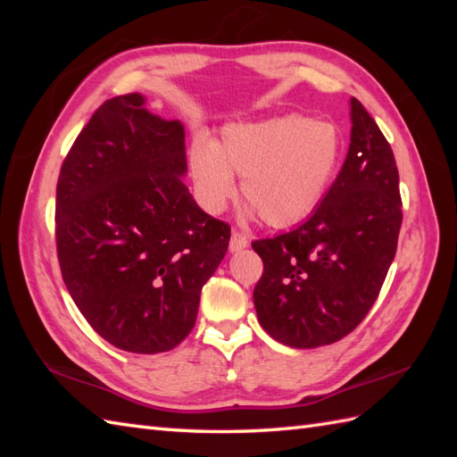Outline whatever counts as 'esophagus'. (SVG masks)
I'll return each instance as SVG.
<instances>
[{
    "label": "esophagus",
    "mask_w": 457,
    "mask_h": 457,
    "mask_svg": "<svg viewBox=\"0 0 457 457\" xmlns=\"http://www.w3.org/2000/svg\"><path fill=\"white\" fill-rule=\"evenodd\" d=\"M247 245H249V239H247L245 234H241V231H237V229L231 231V237H229V251H231V253L245 249Z\"/></svg>",
    "instance_id": "esophagus-1"
}]
</instances>
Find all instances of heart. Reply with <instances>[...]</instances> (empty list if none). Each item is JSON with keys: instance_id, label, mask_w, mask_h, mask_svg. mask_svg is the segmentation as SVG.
<instances>
[{"instance_id": "obj_1", "label": "heart", "mask_w": 457, "mask_h": 457, "mask_svg": "<svg viewBox=\"0 0 457 457\" xmlns=\"http://www.w3.org/2000/svg\"><path fill=\"white\" fill-rule=\"evenodd\" d=\"M342 139L334 125L304 115L234 123L220 141L190 147V174L202 206L220 212L234 196V174L241 194L270 228H287L312 213L332 182Z\"/></svg>"}]
</instances>
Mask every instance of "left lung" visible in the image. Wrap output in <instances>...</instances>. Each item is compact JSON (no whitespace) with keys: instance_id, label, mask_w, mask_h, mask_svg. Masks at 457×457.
I'll return each mask as SVG.
<instances>
[{"instance_id":"obj_1","label":"left lung","mask_w":457,"mask_h":457,"mask_svg":"<svg viewBox=\"0 0 457 457\" xmlns=\"http://www.w3.org/2000/svg\"><path fill=\"white\" fill-rule=\"evenodd\" d=\"M401 208L391 145L352 98V143L322 204L298 228L251 244L263 259L253 303L265 332L298 349L353 332L389 273Z\"/></svg>"}]
</instances>
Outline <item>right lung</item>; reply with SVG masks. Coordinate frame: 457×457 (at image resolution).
<instances>
[{
    "instance_id": "1",
    "label": "right lung",
    "mask_w": 457,
    "mask_h": 457,
    "mask_svg": "<svg viewBox=\"0 0 457 457\" xmlns=\"http://www.w3.org/2000/svg\"><path fill=\"white\" fill-rule=\"evenodd\" d=\"M139 94L105 100L72 143L56 182L54 237L74 304L105 342L131 353L177 347L229 245V223L184 187L180 121Z\"/></svg>"
}]
</instances>
